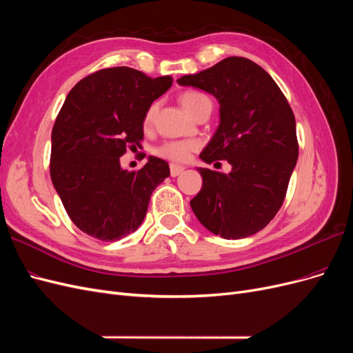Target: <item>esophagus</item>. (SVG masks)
<instances>
[{
	"instance_id": "1",
	"label": "esophagus",
	"mask_w": 353,
	"mask_h": 353,
	"mask_svg": "<svg viewBox=\"0 0 353 353\" xmlns=\"http://www.w3.org/2000/svg\"><path fill=\"white\" fill-rule=\"evenodd\" d=\"M184 166H181V165H175V163H172L170 165V175L172 176H178V175H181L184 172Z\"/></svg>"
}]
</instances>
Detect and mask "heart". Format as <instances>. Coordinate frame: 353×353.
Instances as JSON below:
<instances>
[{
    "instance_id": "b5f03b06",
    "label": "heart",
    "mask_w": 353,
    "mask_h": 353,
    "mask_svg": "<svg viewBox=\"0 0 353 353\" xmlns=\"http://www.w3.org/2000/svg\"><path fill=\"white\" fill-rule=\"evenodd\" d=\"M203 101H210L205 94L196 92V91H187L184 94H181L179 103L183 104V108L190 113L193 114L194 110L199 108V105ZM157 110V104H152L150 108L147 109L144 114V125L148 126L153 122V117ZM199 147L197 141L193 140H181V141H169L165 143L162 147H159L157 154L162 156L165 159L174 160V162H185V160L190 157L191 152H194Z\"/></svg>"
}]
</instances>
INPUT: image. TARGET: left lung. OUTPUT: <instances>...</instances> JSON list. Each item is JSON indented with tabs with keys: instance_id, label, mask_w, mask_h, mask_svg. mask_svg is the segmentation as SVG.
<instances>
[{
	"instance_id": "8db88e82",
	"label": "left lung",
	"mask_w": 353,
	"mask_h": 353,
	"mask_svg": "<svg viewBox=\"0 0 353 353\" xmlns=\"http://www.w3.org/2000/svg\"><path fill=\"white\" fill-rule=\"evenodd\" d=\"M176 82L218 100L219 125L200 159L231 165L230 174L197 168L203 185L191 209L215 236H253L280 210L297 162L290 104L271 74L244 57H227Z\"/></svg>"
}]
</instances>
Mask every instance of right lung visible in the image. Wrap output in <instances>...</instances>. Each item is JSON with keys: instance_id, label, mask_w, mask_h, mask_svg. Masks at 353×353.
Listing matches in <instances>:
<instances>
[{"instance_id": "add662e5", "label": "right lung", "mask_w": 353, "mask_h": 353, "mask_svg": "<svg viewBox=\"0 0 353 353\" xmlns=\"http://www.w3.org/2000/svg\"><path fill=\"white\" fill-rule=\"evenodd\" d=\"M172 81L109 68L68 94L51 132L50 174L69 218L88 236L116 241L137 231L154 188L169 176L162 159L148 156L140 170L130 172L121 156L140 147L144 114Z\"/></svg>"}]
</instances>
